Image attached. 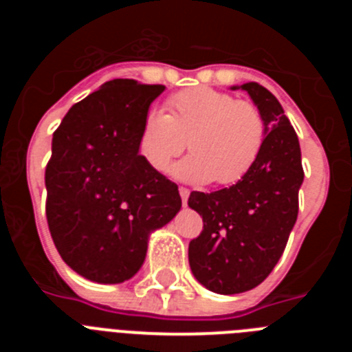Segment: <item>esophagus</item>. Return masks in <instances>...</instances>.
I'll list each match as a JSON object with an SVG mask.
<instances>
[{
    "label": "esophagus",
    "mask_w": 352,
    "mask_h": 352,
    "mask_svg": "<svg viewBox=\"0 0 352 352\" xmlns=\"http://www.w3.org/2000/svg\"><path fill=\"white\" fill-rule=\"evenodd\" d=\"M179 195H182V203H183V206H185L186 201H188V195H190V190H188V188H185V186H179Z\"/></svg>",
    "instance_id": "esophagus-1"
}]
</instances>
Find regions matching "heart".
<instances>
[{
    "label": "heart",
    "mask_w": 352,
    "mask_h": 352,
    "mask_svg": "<svg viewBox=\"0 0 352 352\" xmlns=\"http://www.w3.org/2000/svg\"><path fill=\"white\" fill-rule=\"evenodd\" d=\"M169 114L151 107L139 132V155L157 173L186 148L192 155L173 167L183 182L232 185L252 169L266 139L263 113L213 88L185 89L167 100Z\"/></svg>",
    "instance_id": "heart-1"
}]
</instances>
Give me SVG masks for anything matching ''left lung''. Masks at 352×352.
Here are the masks:
<instances>
[{
  "mask_svg": "<svg viewBox=\"0 0 352 352\" xmlns=\"http://www.w3.org/2000/svg\"><path fill=\"white\" fill-rule=\"evenodd\" d=\"M250 95L266 121V139L252 169L222 190L192 192L188 206L203 217V232L188 245L194 276L219 294L257 287L284 254L298 219L303 183L301 149L275 95L257 82L232 86Z\"/></svg>",
  "mask_w": 352,
  "mask_h": 352,
  "instance_id": "1",
  "label": "left lung"
}]
</instances>
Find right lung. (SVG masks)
<instances>
[{
  "instance_id": "right-lung-1",
  "label": "right lung",
  "mask_w": 352,
  "mask_h": 352,
  "mask_svg": "<svg viewBox=\"0 0 352 352\" xmlns=\"http://www.w3.org/2000/svg\"><path fill=\"white\" fill-rule=\"evenodd\" d=\"M162 84L114 79L72 105L45 167L49 231L61 259L98 284L132 278L148 238L182 208L178 185L139 155L138 139Z\"/></svg>"
}]
</instances>
